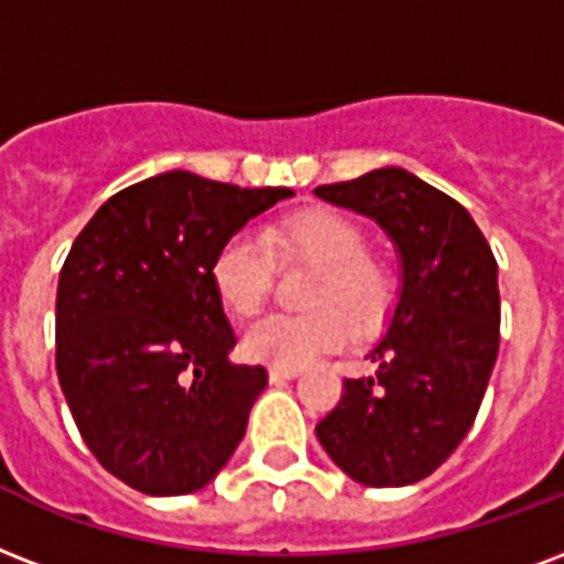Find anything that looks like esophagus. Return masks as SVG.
<instances>
[{
	"label": "esophagus",
	"instance_id": "obj_1",
	"mask_svg": "<svg viewBox=\"0 0 564 564\" xmlns=\"http://www.w3.org/2000/svg\"><path fill=\"white\" fill-rule=\"evenodd\" d=\"M301 376V369L295 367H272L269 369V378L272 381H290V378H299Z\"/></svg>",
	"mask_w": 564,
	"mask_h": 564
}]
</instances>
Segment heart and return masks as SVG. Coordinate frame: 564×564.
Here are the masks:
<instances>
[{"instance_id": "b5f03b06", "label": "heart", "mask_w": 564, "mask_h": 564, "mask_svg": "<svg viewBox=\"0 0 564 564\" xmlns=\"http://www.w3.org/2000/svg\"><path fill=\"white\" fill-rule=\"evenodd\" d=\"M265 241L292 263L313 265L316 274L304 292V307L311 311L265 316L245 330L248 358L301 369L343 349L355 330L376 334L384 328L397 307V281L381 260L367 253V234L334 209L290 215L265 239L251 230L227 236L209 263V281L227 313L248 319L272 295L274 260Z\"/></svg>"}]
</instances>
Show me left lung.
<instances>
[{
	"label": "left lung",
	"instance_id": "obj_1",
	"mask_svg": "<svg viewBox=\"0 0 564 564\" xmlns=\"http://www.w3.org/2000/svg\"><path fill=\"white\" fill-rule=\"evenodd\" d=\"M316 195L376 218L402 257L397 313L369 351L378 372L343 381L316 437L355 482L414 485L455 453L482 405L500 349L497 260L458 200L402 167Z\"/></svg>",
	"mask_w": 564,
	"mask_h": 564
}]
</instances>
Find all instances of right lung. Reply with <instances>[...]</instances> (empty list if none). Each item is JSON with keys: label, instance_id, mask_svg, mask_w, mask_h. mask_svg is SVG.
I'll use <instances>...</instances> for the list:
<instances>
[{"label": "right lung", "instance_id": "add662e5", "mask_svg": "<svg viewBox=\"0 0 564 564\" xmlns=\"http://www.w3.org/2000/svg\"><path fill=\"white\" fill-rule=\"evenodd\" d=\"M290 188L167 171L111 195L76 236L55 295V369L82 441L153 497L204 488L245 437L263 367L209 281L218 245Z\"/></svg>", "mask_w": 564, "mask_h": 564}]
</instances>
